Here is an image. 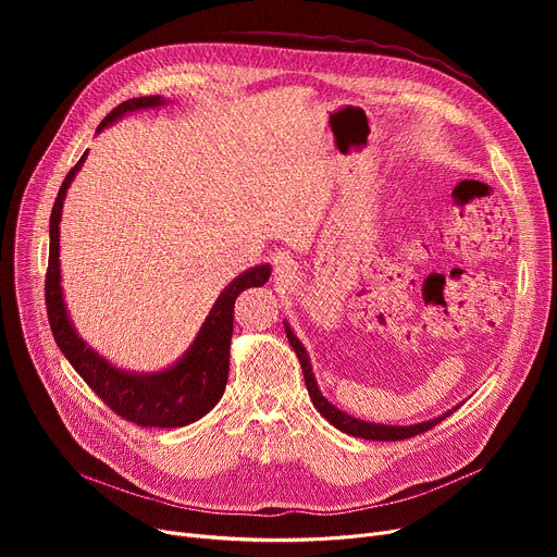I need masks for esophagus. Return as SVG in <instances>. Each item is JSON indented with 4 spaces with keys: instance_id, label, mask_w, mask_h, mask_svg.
<instances>
[{
    "instance_id": "esophagus-1",
    "label": "esophagus",
    "mask_w": 557,
    "mask_h": 557,
    "mask_svg": "<svg viewBox=\"0 0 557 557\" xmlns=\"http://www.w3.org/2000/svg\"><path fill=\"white\" fill-rule=\"evenodd\" d=\"M296 271H298L296 261L290 259V255H288V252H280V255L275 257V275H277L280 280H290V277H296Z\"/></svg>"
}]
</instances>
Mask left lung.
<instances>
[{"instance_id": "8db88e82", "label": "left lung", "mask_w": 557, "mask_h": 557, "mask_svg": "<svg viewBox=\"0 0 557 557\" xmlns=\"http://www.w3.org/2000/svg\"><path fill=\"white\" fill-rule=\"evenodd\" d=\"M284 330H286V338L290 343V347L296 349V355L300 359V366H302V374H305V384H307V391H309V397L313 401V406L318 408V413L323 416L330 424H334L338 431L347 433V435H357V437H363V441H382V443H391V441H404V437H413L418 433H424L429 431L431 426H435L437 422H443L445 418H449L454 411H447L443 416H437L433 420H426V422H420V424H406V426H397V424H379V422H368V420H359L355 416H349L345 411H341V408H336L323 393H320L318 388V382L313 376V368H311V361H309V355L305 345L300 343V338L294 334V330H290L288 323H284Z\"/></svg>"}]
</instances>
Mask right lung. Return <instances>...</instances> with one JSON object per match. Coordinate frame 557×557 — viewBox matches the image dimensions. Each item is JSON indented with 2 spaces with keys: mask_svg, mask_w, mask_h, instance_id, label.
Here are the masks:
<instances>
[{
  "mask_svg": "<svg viewBox=\"0 0 557 557\" xmlns=\"http://www.w3.org/2000/svg\"><path fill=\"white\" fill-rule=\"evenodd\" d=\"M166 99L160 95L128 99L116 106L99 124L97 133L122 120L128 112L151 110L164 106ZM87 153L81 156L76 166L65 175L61 191L55 196L49 219V267L45 280L47 315L53 332V341L61 347L65 359L83 376L110 408L137 426H185L210 413L223 397L230 370V338L234 325V300L242 290L250 286L267 284L271 277V263H259L232 280L214 302L212 311L205 318L194 343L187 352L171 368L160 372H131L112 366L97 349L87 345L74 330L72 318L65 307L61 286V216L67 189L74 175L81 171Z\"/></svg>",
  "mask_w": 557,
  "mask_h": 557,
  "instance_id": "obj_1",
  "label": "right lung"
}]
</instances>
